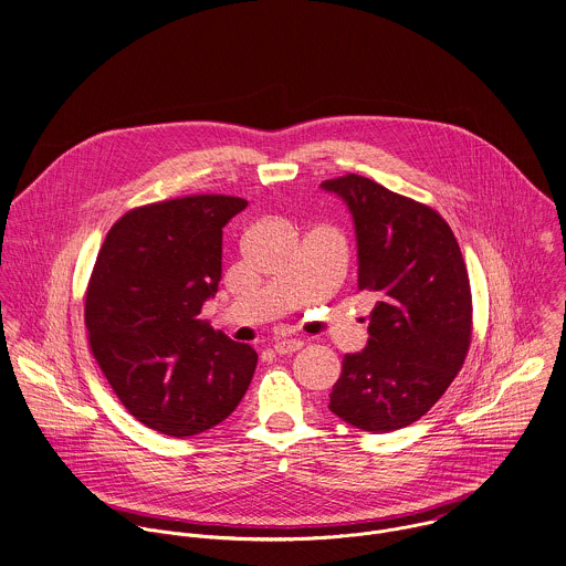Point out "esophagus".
Listing matches in <instances>:
<instances>
[{"mask_svg": "<svg viewBox=\"0 0 566 566\" xmlns=\"http://www.w3.org/2000/svg\"><path fill=\"white\" fill-rule=\"evenodd\" d=\"M303 348V339H279L276 344H274V350L279 353V355H290V353H296V350H301Z\"/></svg>", "mask_w": 566, "mask_h": 566, "instance_id": "34e87169", "label": "esophagus"}]
</instances>
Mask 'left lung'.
<instances>
[{
    "mask_svg": "<svg viewBox=\"0 0 566 566\" xmlns=\"http://www.w3.org/2000/svg\"><path fill=\"white\" fill-rule=\"evenodd\" d=\"M355 222L357 287L377 296L368 344L344 355L328 409L386 433L424 416L464 366L473 335L469 272L451 227L431 207L346 174L324 180Z\"/></svg>",
    "mask_w": 566,
    "mask_h": 566,
    "instance_id": "obj_1",
    "label": "left lung"
}]
</instances>
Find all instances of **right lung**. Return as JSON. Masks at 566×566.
Here are the masks:
<instances>
[{"mask_svg": "<svg viewBox=\"0 0 566 566\" xmlns=\"http://www.w3.org/2000/svg\"><path fill=\"white\" fill-rule=\"evenodd\" d=\"M235 196H185L124 213L102 243L84 303L91 353L146 427L187 438L220 424L256 368L252 346L198 321L222 279Z\"/></svg>", "mask_w": 566, "mask_h": 566, "instance_id": "right-lung-1", "label": "right lung"}]
</instances>
